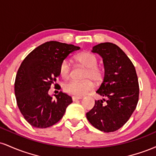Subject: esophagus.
Returning a JSON list of instances; mask_svg holds the SVG:
<instances>
[{
    "mask_svg": "<svg viewBox=\"0 0 156 156\" xmlns=\"http://www.w3.org/2000/svg\"><path fill=\"white\" fill-rule=\"evenodd\" d=\"M80 99H82L81 97H76V96L73 97V101H78V100H80Z\"/></svg>",
    "mask_w": 156,
    "mask_h": 156,
    "instance_id": "1",
    "label": "esophagus"
}]
</instances>
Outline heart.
Segmentation results:
<instances>
[{
  "label": "heart",
  "instance_id": "obj_1",
  "mask_svg": "<svg viewBox=\"0 0 156 156\" xmlns=\"http://www.w3.org/2000/svg\"><path fill=\"white\" fill-rule=\"evenodd\" d=\"M76 60L83 67L87 68L83 75L86 80L78 81L71 80L64 85L65 92L73 95L80 97L88 93L94 88V83H100L103 80L104 73L103 69L98 65V58L95 55L89 52H84L76 56ZM70 62L67 59L62 61L59 67V73L64 79L69 78L71 75Z\"/></svg>",
  "mask_w": 156,
  "mask_h": 156
}]
</instances>
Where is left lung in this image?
Instances as JSON below:
<instances>
[{"mask_svg": "<svg viewBox=\"0 0 156 156\" xmlns=\"http://www.w3.org/2000/svg\"><path fill=\"white\" fill-rule=\"evenodd\" d=\"M92 51L103 58L104 79L96 92L106 99L95 101L93 108L87 113V118L101 131H116L128 122L136 108L139 87L136 69L117 44H98Z\"/></svg>", "mask_w": 156, "mask_h": 156, "instance_id": "8db88e82", "label": "left lung"}]
</instances>
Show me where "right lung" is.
Wrapping results in <instances>:
<instances>
[{
  "instance_id": "1",
  "label": "right lung",
  "mask_w": 156,
  "mask_h": 156,
  "mask_svg": "<svg viewBox=\"0 0 156 156\" xmlns=\"http://www.w3.org/2000/svg\"><path fill=\"white\" fill-rule=\"evenodd\" d=\"M79 49L50 41L36 48L23 61L16 76L15 94L21 114L31 126L46 128L63 117L72 98L60 92L53 99L48 91L59 76L62 61Z\"/></svg>"
}]
</instances>
